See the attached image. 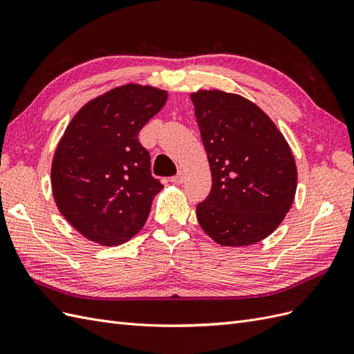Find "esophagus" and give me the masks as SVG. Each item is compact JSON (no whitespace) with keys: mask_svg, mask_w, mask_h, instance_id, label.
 Listing matches in <instances>:
<instances>
[{"mask_svg":"<svg viewBox=\"0 0 354 354\" xmlns=\"http://www.w3.org/2000/svg\"><path fill=\"white\" fill-rule=\"evenodd\" d=\"M171 181H173L174 185H181V183H183V181H185V173H183V171H178L177 176L171 177Z\"/></svg>","mask_w":354,"mask_h":354,"instance_id":"obj_1","label":"esophagus"}]
</instances>
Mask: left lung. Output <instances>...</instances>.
Masks as SVG:
<instances>
[{
  "label": "left lung",
  "instance_id": "1",
  "mask_svg": "<svg viewBox=\"0 0 354 354\" xmlns=\"http://www.w3.org/2000/svg\"><path fill=\"white\" fill-rule=\"evenodd\" d=\"M190 99L212 176L208 198L196 207L201 227L220 245L260 242L294 202L291 149L270 118L242 95L202 90Z\"/></svg>",
  "mask_w": 354,
  "mask_h": 354
}]
</instances>
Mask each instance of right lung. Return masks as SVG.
Masks as SVG:
<instances>
[{"label": "right lung", "instance_id": "right-lung-1", "mask_svg": "<svg viewBox=\"0 0 354 354\" xmlns=\"http://www.w3.org/2000/svg\"><path fill=\"white\" fill-rule=\"evenodd\" d=\"M167 102V91L127 84L88 102L56 149L51 187L62 216L85 238L120 245L140 230L164 186L151 173L138 133Z\"/></svg>", "mask_w": 354, "mask_h": 354}]
</instances>
